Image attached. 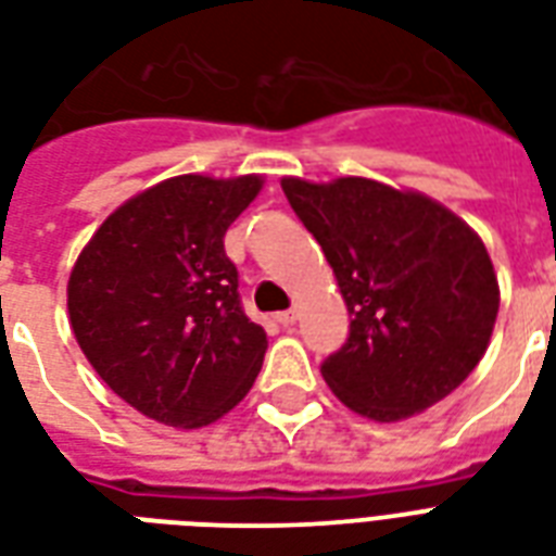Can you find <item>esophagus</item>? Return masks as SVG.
I'll return each instance as SVG.
<instances>
[{
	"label": "esophagus",
	"instance_id": "esophagus-1",
	"mask_svg": "<svg viewBox=\"0 0 556 556\" xmlns=\"http://www.w3.org/2000/svg\"><path fill=\"white\" fill-rule=\"evenodd\" d=\"M278 325H283V327H292L295 325V318H299V313H295V309H283V313H278Z\"/></svg>",
	"mask_w": 556,
	"mask_h": 556
}]
</instances>
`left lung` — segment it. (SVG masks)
Here are the masks:
<instances>
[{"instance_id":"8db88e82","label":"left lung","mask_w":556,"mask_h":556,"mask_svg":"<svg viewBox=\"0 0 556 556\" xmlns=\"http://www.w3.org/2000/svg\"><path fill=\"white\" fill-rule=\"evenodd\" d=\"M281 188L351 313L321 377L351 412L394 424L462 386L490 345L498 281L476 231L426 193L365 176Z\"/></svg>"}]
</instances>
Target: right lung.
<instances>
[{
  "mask_svg": "<svg viewBox=\"0 0 556 556\" xmlns=\"http://www.w3.org/2000/svg\"><path fill=\"white\" fill-rule=\"evenodd\" d=\"M264 176L185 174L103 219L68 275V321L98 377L136 412L200 429L247 397L266 354L223 249Z\"/></svg>",
  "mask_w": 556,
  "mask_h": 556,
  "instance_id": "obj_1",
  "label": "right lung"
}]
</instances>
